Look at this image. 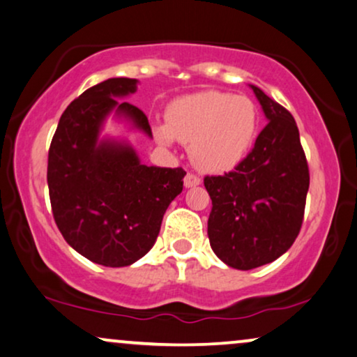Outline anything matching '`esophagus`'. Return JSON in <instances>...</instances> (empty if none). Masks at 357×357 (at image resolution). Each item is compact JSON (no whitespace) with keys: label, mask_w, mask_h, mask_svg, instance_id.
Instances as JSON below:
<instances>
[{"label":"esophagus","mask_w":357,"mask_h":357,"mask_svg":"<svg viewBox=\"0 0 357 357\" xmlns=\"http://www.w3.org/2000/svg\"><path fill=\"white\" fill-rule=\"evenodd\" d=\"M199 184H201V178L196 174L188 173L186 178H184V186L186 188H196V186H199Z\"/></svg>","instance_id":"esophagus-1"}]
</instances>
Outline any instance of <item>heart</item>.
<instances>
[{
	"label": "heart",
	"instance_id": "heart-1",
	"mask_svg": "<svg viewBox=\"0 0 357 357\" xmlns=\"http://www.w3.org/2000/svg\"><path fill=\"white\" fill-rule=\"evenodd\" d=\"M256 130L258 109L248 96L204 91L171 102L166 126L155 127V135L165 145L174 139L189 145V155L199 169L223 173L245 158Z\"/></svg>",
	"mask_w": 357,
	"mask_h": 357
}]
</instances>
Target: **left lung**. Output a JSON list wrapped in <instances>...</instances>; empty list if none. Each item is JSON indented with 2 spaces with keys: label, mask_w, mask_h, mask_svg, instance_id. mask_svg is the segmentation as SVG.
Segmentation results:
<instances>
[{
  "label": "left lung",
  "mask_w": 357,
  "mask_h": 357,
  "mask_svg": "<svg viewBox=\"0 0 357 357\" xmlns=\"http://www.w3.org/2000/svg\"><path fill=\"white\" fill-rule=\"evenodd\" d=\"M268 126L235 171L206 176L212 199L207 235L218 258L248 271L273 263L301 231L310 184L297 123L287 109L250 84Z\"/></svg>",
  "instance_id": "8db88e82"
}]
</instances>
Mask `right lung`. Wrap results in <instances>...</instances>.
<instances>
[{
  "instance_id": "add662e5",
  "label": "right lung",
  "mask_w": 357,
  "mask_h": 357,
  "mask_svg": "<svg viewBox=\"0 0 357 357\" xmlns=\"http://www.w3.org/2000/svg\"><path fill=\"white\" fill-rule=\"evenodd\" d=\"M139 79L109 78L61 114L49 150L52 212L66 243L96 264L130 266L155 245L171 201L181 194L183 168L146 166L127 140L101 137L111 116L151 139L149 119L119 99Z\"/></svg>"
}]
</instances>
